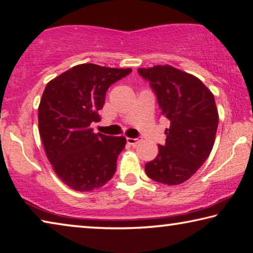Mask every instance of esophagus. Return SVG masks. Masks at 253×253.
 Masks as SVG:
<instances>
[{
  "label": "esophagus",
  "mask_w": 253,
  "mask_h": 253,
  "mask_svg": "<svg viewBox=\"0 0 253 253\" xmlns=\"http://www.w3.org/2000/svg\"><path fill=\"white\" fill-rule=\"evenodd\" d=\"M127 143L135 147L140 143V138H127Z\"/></svg>",
  "instance_id": "34e87169"
}]
</instances>
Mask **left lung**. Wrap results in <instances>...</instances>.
<instances>
[{"label":"left lung","mask_w":253,"mask_h":253,"mask_svg":"<svg viewBox=\"0 0 253 253\" xmlns=\"http://www.w3.org/2000/svg\"><path fill=\"white\" fill-rule=\"evenodd\" d=\"M156 95L161 115L169 123L165 144L145 165L153 181L176 185L196 173L211 153L219 124L214 96L196 77L170 66L139 68Z\"/></svg>","instance_id":"8db88e82"}]
</instances>
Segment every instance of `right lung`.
I'll return each instance as SVG.
<instances>
[{
    "label": "right lung",
    "instance_id": "add662e5",
    "mask_svg": "<svg viewBox=\"0 0 253 253\" xmlns=\"http://www.w3.org/2000/svg\"><path fill=\"white\" fill-rule=\"evenodd\" d=\"M130 72L84 63L45 85L38 110L42 143L55 174L76 191L101 187L116 172L126 138L95 134L90 124L100 121L108 88Z\"/></svg>",
    "mask_w": 253,
    "mask_h": 253
}]
</instances>
